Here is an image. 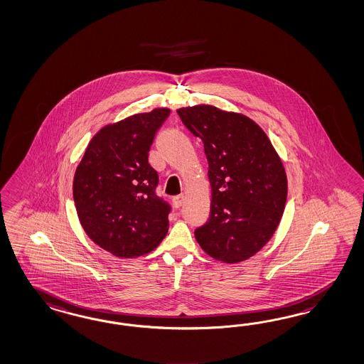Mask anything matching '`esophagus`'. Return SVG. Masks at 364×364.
I'll list each match as a JSON object with an SVG mask.
<instances>
[{
  "instance_id": "34e87169",
  "label": "esophagus",
  "mask_w": 364,
  "mask_h": 364,
  "mask_svg": "<svg viewBox=\"0 0 364 364\" xmlns=\"http://www.w3.org/2000/svg\"><path fill=\"white\" fill-rule=\"evenodd\" d=\"M183 202H185V196L183 194H179L177 197L173 198V205H174L176 208H181L183 205Z\"/></svg>"
}]
</instances>
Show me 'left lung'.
<instances>
[{
  "instance_id": "8db88e82",
  "label": "left lung",
  "mask_w": 364,
  "mask_h": 364,
  "mask_svg": "<svg viewBox=\"0 0 364 364\" xmlns=\"http://www.w3.org/2000/svg\"><path fill=\"white\" fill-rule=\"evenodd\" d=\"M203 142L211 186L208 220L194 234L214 259L238 263L274 235L287 199L281 158L266 133L246 115L198 105L178 109Z\"/></svg>"
}]
</instances>
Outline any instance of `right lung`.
I'll return each instance as SVG.
<instances>
[{"mask_svg":"<svg viewBox=\"0 0 364 364\" xmlns=\"http://www.w3.org/2000/svg\"><path fill=\"white\" fill-rule=\"evenodd\" d=\"M168 114L161 107L105 126L75 170L74 203L83 230L115 257L144 255L166 237L171 208L156 196L149 151Z\"/></svg>","mask_w":364,"mask_h":364,"instance_id":"1","label":"right lung"}]
</instances>
